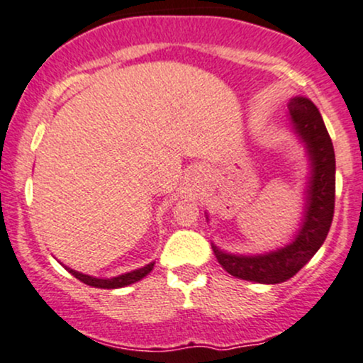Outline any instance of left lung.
Returning a JSON list of instances; mask_svg holds the SVG:
<instances>
[{
    "mask_svg": "<svg viewBox=\"0 0 363 363\" xmlns=\"http://www.w3.org/2000/svg\"><path fill=\"white\" fill-rule=\"evenodd\" d=\"M288 109L293 127L307 144L313 168L303 226L295 242L266 255H230L213 245L218 262L235 278L264 284L283 283L293 278L315 255L331 228L336 192V160L331 137L312 101L295 97L288 104Z\"/></svg>",
    "mask_w": 363,
    "mask_h": 363,
    "instance_id": "1",
    "label": "left lung"
}]
</instances>
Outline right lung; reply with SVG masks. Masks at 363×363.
<instances>
[{
    "label": "right lung",
    "mask_w": 363,
    "mask_h": 363,
    "mask_svg": "<svg viewBox=\"0 0 363 363\" xmlns=\"http://www.w3.org/2000/svg\"><path fill=\"white\" fill-rule=\"evenodd\" d=\"M152 267H154V262H150L145 267H142V269L127 272V274L116 276V278H111V279H97V278H92V276L82 274V272L68 269V267H65V269H67L68 272H72L77 279H80L82 283L89 284V286L104 288V290H115V288H123V286H128V284L135 283V281H140L144 276H147L149 272L152 271Z\"/></svg>",
    "instance_id": "obj_1"
}]
</instances>
